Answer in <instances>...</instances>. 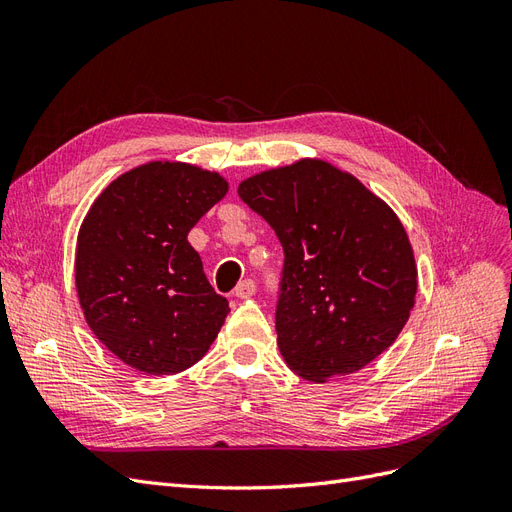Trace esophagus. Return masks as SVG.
I'll return each mask as SVG.
<instances>
[{
	"instance_id": "esophagus-1",
	"label": "esophagus",
	"mask_w": 512,
	"mask_h": 512,
	"mask_svg": "<svg viewBox=\"0 0 512 512\" xmlns=\"http://www.w3.org/2000/svg\"><path fill=\"white\" fill-rule=\"evenodd\" d=\"M254 292H256L254 280H243V282H239L237 288H235V297H239V299H250V297H254Z\"/></svg>"
}]
</instances>
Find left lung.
Returning a JSON list of instances; mask_svg holds the SVG:
<instances>
[{"mask_svg":"<svg viewBox=\"0 0 512 512\" xmlns=\"http://www.w3.org/2000/svg\"><path fill=\"white\" fill-rule=\"evenodd\" d=\"M239 196L284 247L275 331L294 374H354L395 342L418 273L408 232L380 196L320 158L247 177Z\"/></svg>","mask_w":512,"mask_h":512,"instance_id":"8db88e82","label":"left lung"}]
</instances>
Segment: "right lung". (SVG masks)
Masks as SVG:
<instances>
[{
  "mask_svg": "<svg viewBox=\"0 0 512 512\" xmlns=\"http://www.w3.org/2000/svg\"><path fill=\"white\" fill-rule=\"evenodd\" d=\"M228 192L194 164L156 160L119 175L79 228L74 282L89 329L119 361L170 376L207 354L230 312L188 232Z\"/></svg>",
  "mask_w": 512,
  "mask_h": 512,
  "instance_id": "right-lung-1",
  "label": "right lung"
}]
</instances>
